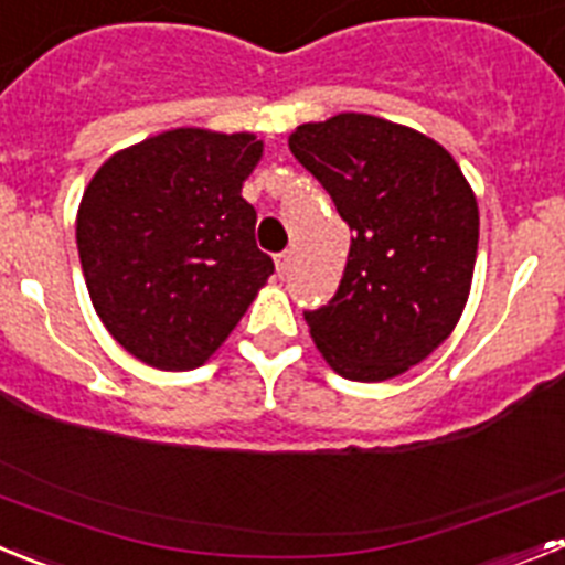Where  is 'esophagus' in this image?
I'll return each mask as SVG.
<instances>
[{"label":"esophagus","mask_w":565,"mask_h":565,"mask_svg":"<svg viewBox=\"0 0 565 565\" xmlns=\"http://www.w3.org/2000/svg\"><path fill=\"white\" fill-rule=\"evenodd\" d=\"M274 266H277V274L282 277V274L288 271V266H291V252H279L277 257H274Z\"/></svg>","instance_id":"obj_1"}]
</instances>
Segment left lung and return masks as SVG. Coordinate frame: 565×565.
<instances>
[{"instance_id":"8db88e82","label":"left lung","mask_w":565,"mask_h":565,"mask_svg":"<svg viewBox=\"0 0 565 565\" xmlns=\"http://www.w3.org/2000/svg\"><path fill=\"white\" fill-rule=\"evenodd\" d=\"M351 226L337 297L306 311L311 339L353 382L402 376L461 319L478 254V203L461 167L427 135L339 113L288 138Z\"/></svg>"}]
</instances>
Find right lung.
<instances>
[{
  "mask_svg": "<svg viewBox=\"0 0 565 565\" xmlns=\"http://www.w3.org/2000/svg\"><path fill=\"white\" fill-rule=\"evenodd\" d=\"M259 158L252 132L181 127L115 152L84 189L76 243L89 299L149 367H201L274 274L243 198Z\"/></svg>",
  "mask_w": 565,
  "mask_h": 565,
  "instance_id": "right-lung-1",
  "label": "right lung"
}]
</instances>
